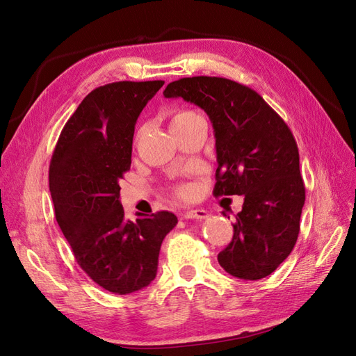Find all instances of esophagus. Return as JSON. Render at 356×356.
<instances>
[{
    "label": "esophagus",
    "instance_id": "1",
    "mask_svg": "<svg viewBox=\"0 0 356 356\" xmlns=\"http://www.w3.org/2000/svg\"><path fill=\"white\" fill-rule=\"evenodd\" d=\"M182 218L186 220H204L209 217V213L204 211V209H191V211H187L181 215Z\"/></svg>",
    "mask_w": 356,
    "mask_h": 356
}]
</instances>
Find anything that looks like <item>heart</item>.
<instances>
[{
  "mask_svg": "<svg viewBox=\"0 0 356 356\" xmlns=\"http://www.w3.org/2000/svg\"><path fill=\"white\" fill-rule=\"evenodd\" d=\"M197 118H200V115L196 111H193V110H178V111H175L174 114H172V117H170L172 131L178 132V131H181V129H184V127H187L188 124H191L195 120H197ZM175 191H177L178 196H182V197H186V196L190 195V188L186 187V186H178L175 188Z\"/></svg>",
  "mask_w": 356,
  "mask_h": 356,
  "instance_id": "heart-1",
  "label": "heart"
}]
</instances>
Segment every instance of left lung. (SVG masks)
<instances>
[{
	"label": "left lung",
	"mask_w": 356,
	"mask_h": 356,
	"mask_svg": "<svg viewBox=\"0 0 356 356\" xmlns=\"http://www.w3.org/2000/svg\"><path fill=\"white\" fill-rule=\"evenodd\" d=\"M163 95L209 115L218 161L213 196L245 197L220 266L246 281L273 273L297 242L306 199L293 132L255 90L229 79H179Z\"/></svg>",
	"instance_id": "1"
}]
</instances>
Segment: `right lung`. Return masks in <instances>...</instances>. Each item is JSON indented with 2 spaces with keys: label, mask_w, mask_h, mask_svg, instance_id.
<instances>
[{
  "label": "right lung",
  "mask_w": 356,
  "mask_h": 356,
  "mask_svg": "<svg viewBox=\"0 0 356 356\" xmlns=\"http://www.w3.org/2000/svg\"><path fill=\"white\" fill-rule=\"evenodd\" d=\"M165 81H115L92 90L59 135L49 187L59 227L75 260L113 294L152 284L172 212L124 217L120 181L132 163L135 123Z\"/></svg>",
  "instance_id": "right-lung-1"
}]
</instances>
